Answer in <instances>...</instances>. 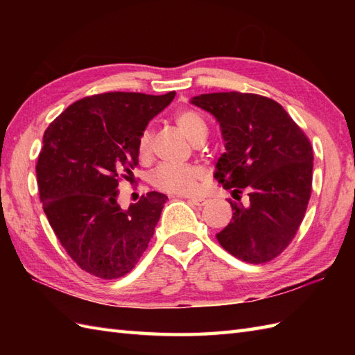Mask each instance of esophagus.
Wrapping results in <instances>:
<instances>
[{"label":"esophagus","instance_id":"1","mask_svg":"<svg viewBox=\"0 0 355 355\" xmlns=\"http://www.w3.org/2000/svg\"><path fill=\"white\" fill-rule=\"evenodd\" d=\"M187 201L192 202L195 206H205L207 202L206 198H201V197H187Z\"/></svg>","mask_w":355,"mask_h":355}]
</instances>
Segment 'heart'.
I'll use <instances>...</instances> for the list:
<instances>
[{
  "label": "heart",
  "instance_id": "b5f03b06",
  "mask_svg": "<svg viewBox=\"0 0 355 355\" xmlns=\"http://www.w3.org/2000/svg\"><path fill=\"white\" fill-rule=\"evenodd\" d=\"M175 125L186 135L187 140H191L195 145L205 141L207 135L206 122L193 110H180L175 114ZM150 140H153L150 131H143L137 141V153L141 160H145L150 154ZM201 178L202 171L197 166L163 164L153 173V184L166 192L191 193L198 186Z\"/></svg>",
  "mask_w": 355,
  "mask_h": 355
}]
</instances>
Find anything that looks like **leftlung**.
Here are the masks:
<instances>
[{
  "mask_svg": "<svg viewBox=\"0 0 355 355\" xmlns=\"http://www.w3.org/2000/svg\"><path fill=\"white\" fill-rule=\"evenodd\" d=\"M191 103L220 123L225 153L215 178L248 206L230 202L232 221L218 243L248 263L268 262L291 243L304 220L313 182V148L281 105L250 93H210Z\"/></svg>",
  "mask_w": 355,
  "mask_h": 355,
  "instance_id": "1",
  "label": "left lung"
}]
</instances>
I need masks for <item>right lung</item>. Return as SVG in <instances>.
I'll return each mask as SVG.
<instances>
[{
	"mask_svg": "<svg viewBox=\"0 0 355 355\" xmlns=\"http://www.w3.org/2000/svg\"><path fill=\"white\" fill-rule=\"evenodd\" d=\"M175 92L103 93L70 105L45 130L36 177L53 232L78 266L122 277L146 250L168 197L146 195L123 210L119 180L139 164L137 141Z\"/></svg>",
	"mask_w": 355,
	"mask_h": 355,
	"instance_id": "1",
	"label": "right lung"
}]
</instances>
